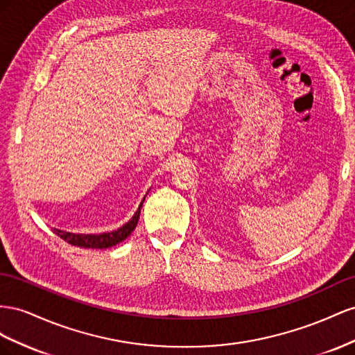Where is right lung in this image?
Here are the masks:
<instances>
[{
  "instance_id": "right-lung-1",
  "label": "right lung",
  "mask_w": 355,
  "mask_h": 355,
  "mask_svg": "<svg viewBox=\"0 0 355 355\" xmlns=\"http://www.w3.org/2000/svg\"><path fill=\"white\" fill-rule=\"evenodd\" d=\"M141 205H143V202H141L135 216L130 218L123 227H120L114 232H108V234H101V235H77V234H69V232H64V230H59V229H53L55 234L62 238L65 242L71 245H76V247H83V248H108V247H113L119 242L125 241L130 234H132V230L135 229L138 218H139V212H141Z\"/></svg>"
}]
</instances>
